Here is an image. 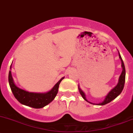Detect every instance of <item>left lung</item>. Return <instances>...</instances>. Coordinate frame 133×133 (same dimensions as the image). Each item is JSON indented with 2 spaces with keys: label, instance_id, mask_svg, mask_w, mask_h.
<instances>
[{
  "label": "left lung",
  "instance_id": "1",
  "mask_svg": "<svg viewBox=\"0 0 133 133\" xmlns=\"http://www.w3.org/2000/svg\"><path fill=\"white\" fill-rule=\"evenodd\" d=\"M118 56L119 58L120 59V61L122 62V73L120 74V77H119L118 82V84L115 86L109 93L108 94V95H106V97H105L104 100L102 101V102H100L98 104H94L92 103V102H89L88 101L86 98V95L84 94V91L80 88L79 87V85H78V88H79V91L80 94L81 95V96L83 97V98L86 101H87L89 103L91 104H96L98 105V106H103V105L109 103L111 101H112L113 100H114L115 98H117V97L121 94V92L122 91L123 89H124V84H125V66H124V61H123L122 59L121 56H120V53L118 52Z\"/></svg>",
  "mask_w": 133,
  "mask_h": 133
}]
</instances>
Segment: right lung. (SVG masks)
Here are the masks:
<instances>
[{
  "instance_id": "1",
  "label": "right lung",
  "mask_w": 133,
  "mask_h": 133,
  "mask_svg": "<svg viewBox=\"0 0 133 133\" xmlns=\"http://www.w3.org/2000/svg\"><path fill=\"white\" fill-rule=\"evenodd\" d=\"M11 69V65L10 66ZM64 78L65 77L61 78L51 90L45 93L29 92L18 87L15 83L11 70L9 72L8 81L13 95L20 103L25 106L39 109L45 107L54 99L58 92L59 85Z\"/></svg>"
}]
</instances>
